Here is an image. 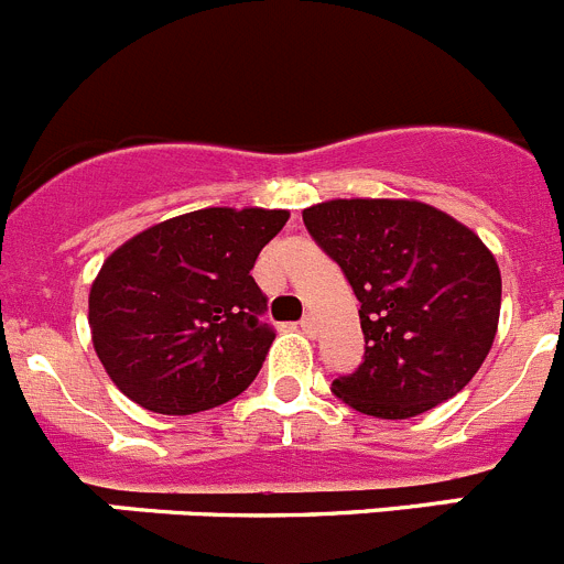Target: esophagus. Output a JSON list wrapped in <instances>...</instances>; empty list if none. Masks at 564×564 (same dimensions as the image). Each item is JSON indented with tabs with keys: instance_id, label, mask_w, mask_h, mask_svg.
I'll return each mask as SVG.
<instances>
[{
	"instance_id": "34e87169",
	"label": "esophagus",
	"mask_w": 564,
	"mask_h": 564,
	"mask_svg": "<svg viewBox=\"0 0 564 564\" xmlns=\"http://www.w3.org/2000/svg\"><path fill=\"white\" fill-rule=\"evenodd\" d=\"M299 327H302V330H305L307 336H313V333H316V318L305 316V318H302V322H299Z\"/></svg>"
}]
</instances>
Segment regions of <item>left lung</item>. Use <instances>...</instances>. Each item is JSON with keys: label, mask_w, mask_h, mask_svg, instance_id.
<instances>
[{"label": "left lung", "mask_w": 564, "mask_h": 564, "mask_svg": "<svg viewBox=\"0 0 564 564\" xmlns=\"http://www.w3.org/2000/svg\"><path fill=\"white\" fill-rule=\"evenodd\" d=\"M302 220L361 302L364 361L333 381V395L387 421L457 395L500 322V268L482 239L417 200H327Z\"/></svg>", "instance_id": "obj_1"}]
</instances>
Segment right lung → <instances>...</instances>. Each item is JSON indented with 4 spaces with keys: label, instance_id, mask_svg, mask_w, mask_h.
Returning a JSON list of instances; mask_svg holds the SVG:
<instances>
[{
    "label": "right lung",
    "instance_id": "obj_1",
    "mask_svg": "<svg viewBox=\"0 0 564 564\" xmlns=\"http://www.w3.org/2000/svg\"><path fill=\"white\" fill-rule=\"evenodd\" d=\"M285 208H200L134 234L89 288V330L129 401L194 415L231 401L273 344L251 268Z\"/></svg>",
    "mask_w": 564,
    "mask_h": 564
}]
</instances>
